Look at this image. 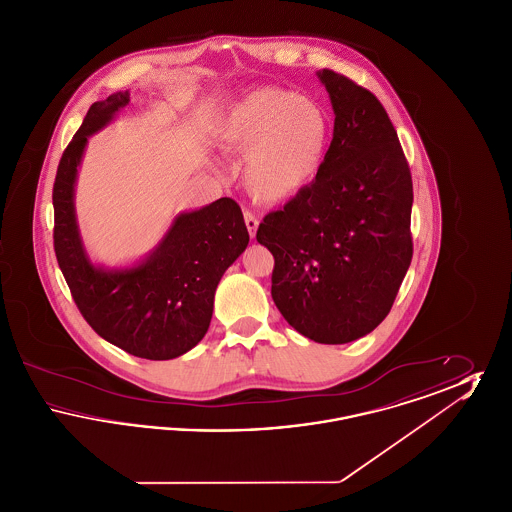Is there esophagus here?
<instances>
[{"instance_id":"34e87169","label":"esophagus","mask_w":512,"mask_h":512,"mask_svg":"<svg viewBox=\"0 0 512 512\" xmlns=\"http://www.w3.org/2000/svg\"><path fill=\"white\" fill-rule=\"evenodd\" d=\"M244 219L249 236H251V238H255V234H257V226H259V219H257V217H255V213H251V211H245Z\"/></svg>"}]
</instances>
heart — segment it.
<instances>
[{"label": "heart", "instance_id": "obj_1", "mask_svg": "<svg viewBox=\"0 0 512 512\" xmlns=\"http://www.w3.org/2000/svg\"><path fill=\"white\" fill-rule=\"evenodd\" d=\"M330 122L315 99L259 88L238 99L220 124V144L247 155L249 194L276 203L299 194L324 161Z\"/></svg>", "mask_w": 512, "mask_h": 512}]
</instances>
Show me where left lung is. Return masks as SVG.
<instances>
[{
    "instance_id": "obj_1",
    "label": "left lung",
    "mask_w": 512,
    "mask_h": 512,
    "mask_svg": "<svg viewBox=\"0 0 512 512\" xmlns=\"http://www.w3.org/2000/svg\"><path fill=\"white\" fill-rule=\"evenodd\" d=\"M334 138L317 178L268 213L257 242L274 257L272 299L318 343H347L388 317L413 259V180L386 109L351 78L320 71Z\"/></svg>"
}]
</instances>
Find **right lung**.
<instances>
[{"mask_svg":"<svg viewBox=\"0 0 512 512\" xmlns=\"http://www.w3.org/2000/svg\"><path fill=\"white\" fill-rule=\"evenodd\" d=\"M128 101V92L96 101L63 151L53 184V247L78 311L103 340L134 357L169 361L207 334L220 278L244 253L249 234L240 205L220 197L178 215L140 265L105 270L90 263L74 215L76 172L88 136Z\"/></svg>","mask_w":512,"mask_h":512,"instance_id":"1","label":"right lung"}]
</instances>
